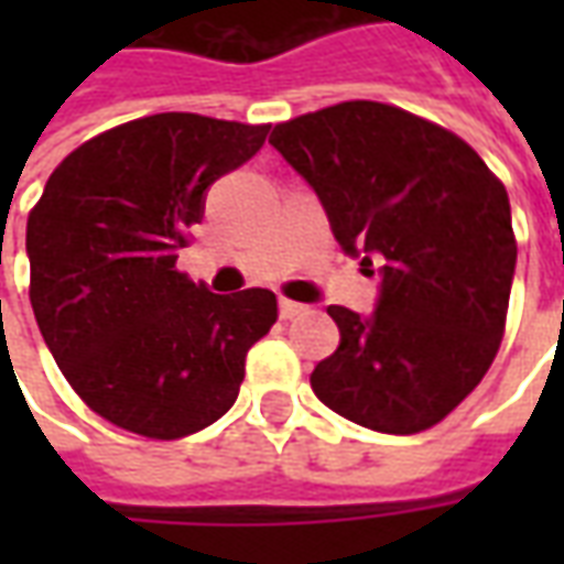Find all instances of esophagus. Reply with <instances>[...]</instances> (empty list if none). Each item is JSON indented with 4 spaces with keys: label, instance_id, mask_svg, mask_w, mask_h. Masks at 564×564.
<instances>
[{
    "label": "esophagus",
    "instance_id": "34e87169",
    "mask_svg": "<svg viewBox=\"0 0 564 564\" xmlns=\"http://www.w3.org/2000/svg\"><path fill=\"white\" fill-rule=\"evenodd\" d=\"M281 317L283 319H295V317H302L305 314L307 307L305 305H299V302H290V299H281Z\"/></svg>",
    "mask_w": 564,
    "mask_h": 564
}]
</instances>
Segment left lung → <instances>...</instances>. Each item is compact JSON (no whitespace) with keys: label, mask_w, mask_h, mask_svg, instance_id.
Here are the masks:
<instances>
[{"label":"left lung","mask_w":564,"mask_h":564,"mask_svg":"<svg viewBox=\"0 0 564 564\" xmlns=\"http://www.w3.org/2000/svg\"><path fill=\"white\" fill-rule=\"evenodd\" d=\"M269 144L317 193L344 253L380 265L371 314L329 305L341 344L311 375L317 399L387 435L441 423L505 335L508 189L465 141L392 105H332L274 127Z\"/></svg>","instance_id":"8db88e82"}]
</instances>
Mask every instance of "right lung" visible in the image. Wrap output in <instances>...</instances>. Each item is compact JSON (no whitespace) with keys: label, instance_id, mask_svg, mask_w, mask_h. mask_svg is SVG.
<instances>
[{"label":"right lung","instance_id":"right-lung-1","mask_svg":"<svg viewBox=\"0 0 564 564\" xmlns=\"http://www.w3.org/2000/svg\"><path fill=\"white\" fill-rule=\"evenodd\" d=\"M265 135L169 111L96 135L47 177L26 223L32 314L72 390L108 423L172 441L238 399L278 299L210 293L174 262L210 184Z\"/></svg>","mask_w":564,"mask_h":564}]
</instances>
